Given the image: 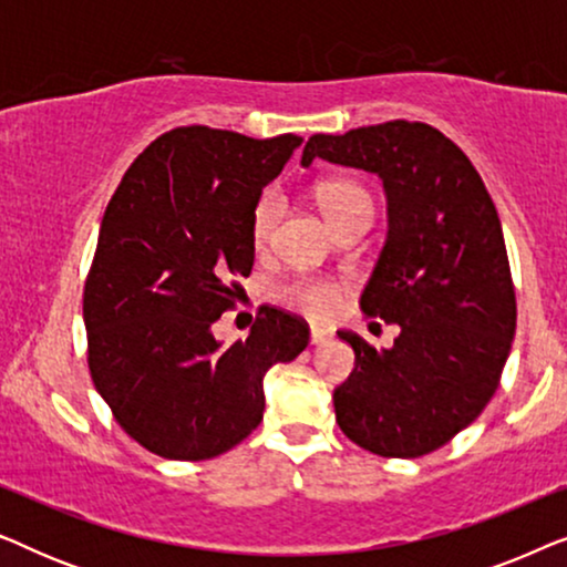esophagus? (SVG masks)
I'll return each mask as SVG.
<instances>
[{
  "label": "esophagus",
  "instance_id": "esophagus-1",
  "mask_svg": "<svg viewBox=\"0 0 567 567\" xmlns=\"http://www.w3.org/2000/svg\"><path fill=\"white\" fill-rule=\"evenodd\" d=\"M328 338H330V330H324V328H312V330H309V343H312V346H320Z\"/></svg>",
  "mask_w": 567,
  "mask_h": 567
}]
</instances>
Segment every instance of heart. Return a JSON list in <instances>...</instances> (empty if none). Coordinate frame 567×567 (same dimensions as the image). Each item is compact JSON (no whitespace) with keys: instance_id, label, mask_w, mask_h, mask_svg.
Masks as SVG:
<instances>
[{"instance_id":"b5f03b06","label":"heart","mask_w":567,"mask_h":567,"mask_svg":"<svg viewBox=\"0 0 567 567\" xmlns=\"http://www.w3.org/2000/svg\"><path fill=\"white\" fill-rule=\"evenodd\" d=\"M320 206L330 221H336L340 214L351 212V208L369 206L371 196L369 190L359 183L351 181H330L320 188ZM284 214V196L276 188H266L255 200L250 214V237L252 245L262 247L274 235L278 219ZM276 299L281 305L297 309V312L315 317V320H324L340 307L343 299V289L338 281L322 276H291L281 281L274 289Z\"/></svg>"}]
</instances>
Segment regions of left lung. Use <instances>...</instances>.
<instances>
[{"instance_id":"8db88e82","label":"left lung","mask_w":567,"mask_h":567,"mask_svg":"<svg viewBox=\"0 0 567 567\" xmlns=\"http://www.w3.org/2000/svg\"><path fill=\"white\" fill-rule=\"evenodd\" d=\"M315 157L382 177L390 231L361 307L400 324L384 351L338 332L355 367L332 392L336 421L371 454L436 452L491 402L516 332V291L491 193L467 154L421 121L315 134L301 165Z\"/></svg>"}]
</instances>
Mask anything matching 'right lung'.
<instances>
[{
  "label": "right lung",
  "instance_id": "add662e5",
  "mask_svg": "<svg viewBox=\"0 0 567 567\" xmlns=\"http://www.w3.org/2000/svg\"><path fill=\"white\" fill-rule=\"evenodd\" d=\"M299 144L173 128L138 154L105 208L82 299L87 367L146 452L181 462L229 452L262 421L266 371L309 343L307 322L278 307H260L229 348L212 332L252 270L255 200Z\"/></svg>",
  "mask_w": 567,
  "mask_h": 567
}]
</instances>
